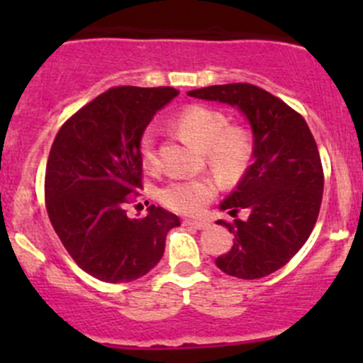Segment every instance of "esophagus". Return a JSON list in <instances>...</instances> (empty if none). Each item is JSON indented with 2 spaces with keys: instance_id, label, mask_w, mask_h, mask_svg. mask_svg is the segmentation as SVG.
<instances>
[{
  "instance_id": "esophagus-1",
  "label": "esophagus",
  "mask_w": 363,
  "mask_h": 363,
  "mask_svg": "<svg viewBox=\"0 0 363 363\" xmlns=\"http://www.w3.org/2000/svg\"><path fill=\"white\" fill-rule=\"evenodd\" d=\"M182 225L189 226V228H195V230H203V228H207L208 223L207 221H193V219H184V221H182Z\"/></svg>"
}]
</instances>
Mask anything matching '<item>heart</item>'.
I'll list each match as a JSON object with an SVG mask.
<instances>
[{"instance_id": "b5f03b06", "label": "heart", "mask_w": 363, "mask_h": 363, "mask_svg": "<svg viewBox=\"0 0 363 363\" xmlns=\"http://www.w3.org/2000/svg\"><path fill=\"white\" fill-rule=\"evenodd\" d=\"M179 133L202 149L208 167L226 181L239 177L252 158L250 131L237 124H228V117L203 105H191L175 117ZM138 155L145 170L156 172L160 158L156 152L155 133L145 130L138 142ZM218 184L212 177H175L164 182L156 196L164 207L181 214H196L212 200Z\"/></svg>"}]
</instances>
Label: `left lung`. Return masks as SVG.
I'll use <instances>...</instances> for the list:
<instances>
[{
	"mask_svg": "<svg viewBox=\"0 0 363 363\" xmlns=\"http://www.w3.org/2000/svg\"><path fill=\"white\" fill-rule=\"evenodd\" d=\"M189 96L237 107L252 130V164L221 203L233 221V246L216 258L225 274L259 279L286 265L316 225L323 199V167L306 119L290 105L246 82L208 86ZM246 208L247 220L236 212Z\"/></svg>",
	"mask_w": 363,
	"mask_h": 363,
	"instance_id": "1",
	"label": "left lung"
}]
</instances>
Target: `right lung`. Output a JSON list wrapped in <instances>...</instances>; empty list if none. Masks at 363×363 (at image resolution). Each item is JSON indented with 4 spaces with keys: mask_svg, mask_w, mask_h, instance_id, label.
Segmentation results:
<instances>
[{
    "mask_svg": "<svg viewBox=\"0 0 363 363\" xmlns=\"http://www.w3.org/2000/svg\"><path fill=\"white\" fill-rule=\"evenodd\" d=\"M174 87L121 86L94 98L60 128L45 170L49 219L73 262L105 283H130L158 265L179 218L149 207L130 219L142 189L138 142Z\"/></svg>",
    "mask_w": 363,
    "mask_h": 363,
    "instance_id": "add662e5",
    "label": "right lung"
}]
</instances>
